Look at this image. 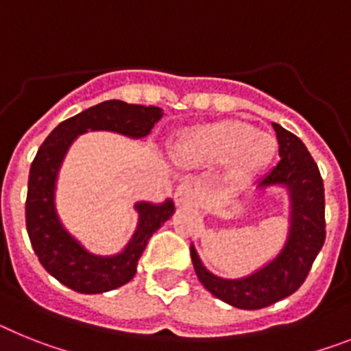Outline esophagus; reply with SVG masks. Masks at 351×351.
Returning <instances> with one entry per match:
<instances>
[{
  "instance_id": "obj_1",
  "label": "esophagus",
  "mask_w": 351,
  "mask_h": 351,
  "mask_svg": "<svg viewBox=\"0 0 351 351\" xmlns=\"http://www.w3.org/2000/svg\"><path fill=\"white\" fill-rule=\"evenodd\" d=\"M196 196H197V191L193 187V185H189V184L178 185V189H176V193H175L176 203L182 206L194 205V203H196Z\"/></svg>"
}]
</instances>
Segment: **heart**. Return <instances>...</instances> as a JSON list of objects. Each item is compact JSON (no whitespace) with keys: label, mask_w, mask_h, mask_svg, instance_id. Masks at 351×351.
Here are the masks:
<instances>
[{"label":"heart","mask_w":351,"mask_h":351,"mask_svg":"<svg viewBox=\"0 0 351 351\" xmlns=\"http://www.w3.org/2000/svg\"><path fill=\"white\" fill-rule=\"evenodd\" d=\"M276 154L272 136L256 132L242 121L197 125L182 132L178 157L189 166L205 167L228 164V176L240 184L263 169Z\"/></svg>","instance_id":"heart-1"}]
</instances>
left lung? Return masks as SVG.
Listing matches in <instances>:
<instances>
[{"mask_svg":"<svg viewBox=\"0 0 351 351\" xmlns=\"http://www.w3.org/2000/svg\"><path fill=\"white\" fill-rule=\"evenodd\" d=\"M272 127L281 160L258 182V189L285 187L288 191L289 231L285 247L258 272L242 279H222L203 267L191 245V258L201 285L213 297L239 309H261L295 293L306 281L325 242V191L315 158L295 134L277 123Z\"/></svg>","mask_w":351,"mask_h":351,"instance_id":"left-lung-1","label":"left lung"}]
</instances>
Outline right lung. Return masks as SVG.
Instances as JSON below:
<instances>
[{
	"mask_svg": "<svg viewBox=\"0 0 351 351\" xmlns=\"http://www.w3.org/2000/svg\"><path fill=\"white\" fill-rule=\"evenodd\" d=\"M162 118V109L121 100H106L62 121L36 152L29 167L26 197V230L38 261L54 279L79 293H104L127 285L152 234L175 212L171 199L160 205L141 201L138 230L127 247L117 256L90 254L63 228L54 206L58 169L69 146L88 130H111L129 138H145Z\"/></svg>",
	"mask_w": 351,
	"mask_h": 351,
	"instance_id": "obj_1",
	"label": "right lung"
}]
</instances>
